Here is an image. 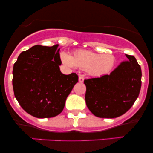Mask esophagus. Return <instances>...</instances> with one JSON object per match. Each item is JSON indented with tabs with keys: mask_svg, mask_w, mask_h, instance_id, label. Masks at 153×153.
I'll use <instances>...</instances> for the list:
<instances>
[{
	"mask_svg": "<svg viewBox=\"0 0 153 153\" xmlns=\"http://www.w3.org/2000/svg\"><path fill=\"white\" fill-rule=\"evenodd\" d=\"M84 81V77L82 75H80L79 76V82H82Z\"/></svg>",
	"mask_w": 153,
	"mask_h": 153,
	"instance_id": "34e87169",
	"label": "esophagus"
}]
</instances>
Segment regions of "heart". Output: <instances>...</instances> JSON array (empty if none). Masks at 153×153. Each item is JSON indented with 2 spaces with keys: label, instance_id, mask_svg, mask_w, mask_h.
Listing matches in <instances>:
<instances>
[{
  "label": "heart",
  "instance_id": "1",
  "mask_svg": "<svg viewBox=\"0 0 153 153\" xmlns=\"http://www.w3.org/2000/svg\"><path fill=\"white\" fill-rule=\"evenodd\" d=\"M61 58L68 65L76 66L94 75L108 73L114 64V57L111 54H100L88 50L75 51L72 57L63 52L61 54Z\"/></svg>",
  "mask_w": 153,
  "mask_h": 153
}]
</instances>
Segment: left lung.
Wrapping results in <instances>:
<instances>
[{"mask_svg": "<svg viewBox=\"0 0 153 153\" xmlns=\"http://www.w3.org/2000/svg\"><path fill=\"white\" fill-rule=\"evenodd\" d=\"M110 75L84 80L85 103L88 109L100 118H116L125 114L137 99L142 84V71L134 56L126 54Z\"/></svg>", "mask_w": 153, "mask_h": 153, "instance_id": "8db88e82", "label": "left lung"}]
</instances>
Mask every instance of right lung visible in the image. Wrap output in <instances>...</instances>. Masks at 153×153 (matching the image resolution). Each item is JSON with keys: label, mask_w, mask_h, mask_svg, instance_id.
I'll list each match as a JSON object with an SVG mask.
<instances>
[{"label": "right lung", "mask_w": 153, "mask_h": 153, "mask_svg": "<svg viewBox=\"0 0 153 153\" xmlns=\"http://www.w3.org/2000/svg\"><path fill=\"white\" fill-rule=\"evenodd\" d=\"M58 45H35L19 54L13 65V88L20 106L36 118H51L62 111L67 97L78 81L76 73L64 75Z\"/></svg>", "instance_id": "right-lung-1"}]
</instances>
